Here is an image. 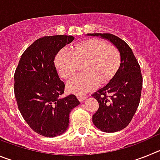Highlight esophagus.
<instances>
[{"label": "esophagus", "instance_id": "obj_1", "mask_svg": "<svg viewBox=\"0 0 160 160\" xmlns=\"http://www.w3.org/2000/svg\"><path fill=\"white\" fill-rule=\"evenodd\" d=\"M77 98H78V99L80 102H83L87 99V96L82 95V94H78Z\"/></svg>", "mask_w": 160, "mask_h": 160}]
</instances>
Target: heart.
Returning <instances> with one entry per match:
<instances>
[{
  "label": "heart",
  "mask_w": 160,
  "mask_h": 160,
  "mask_svg": "<svg viewBox=\"0 0 160 160\" xmlns=\"http://www.w3.org/2000/svg\"><path fill=\"white\" fill-rule=\"evenodd\" d=\"M84 63L85 73L78 74L67 84L71 93L82 94L107 84L114 78L122 63V55L114 46L103 40L90 38L76 44L73 49L62 48L55 56L54 65L63 79L73 77Z\"/></svg>",
  "instance_id": "heart-1"
}]
</instances>
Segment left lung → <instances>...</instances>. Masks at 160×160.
I'll use <instances>...</instances> for the list:
<instances>
[{
    "instance_id": "1",
    "label": "left lung",
    "mask_w": 160,
    "mask_h": 160,
    "mask_svg": "<svg viewBox=\"0 0 160 160\" xmlns=\"http://www.w3.org/2000/svg\"><path fill=\"white\" fill-rule=\"evenodd\" d=\"M88 35L107 39L122 55L121 66L114 78L92 94L99 104L93 115V123L104 132H116L128 127L139 104L142 87L140 66L131 47L118 37L111 33Z\"/></svg>"
}]
</instances>
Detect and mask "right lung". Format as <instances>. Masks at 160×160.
<instances>
[{
	"label": "right lung",
	"instance_id": "add662e5",
	"mask_svg": "<svg viewBox=\"0 0 160 160\" xmlns=\"http://www.w3.org/2000/svg\"><path fill=\"white\" fill-rule=\"evenodd\" d=\"M73 39L67 35L39 38L22 53L14 73L20 112L32 131L45 137L62 135L70 111L80 103L74 94L62 97L65 84L54 65L58 52Z\"/></svg>",
	"mask_w": 160,
	"mask_h": 160
}]
</instances>
